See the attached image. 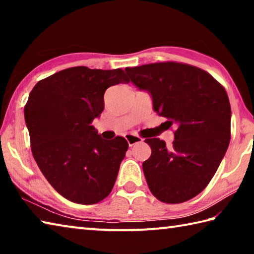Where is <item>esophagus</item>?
Returning a JSON list of instances; mask_svg holds the SVG:
<instances>
[{"label":"esophagus","instance_id":"obj_1","mask_svg":"<svg viewBox=\"0 0 254 254\" xmlns=\"http://www.w3.org/2000/svg\"><path fill=\"white\" fill-rule=\"evenodd\" d=\"M126 139H127V143H128V145H130V147H132V145H134V144H136V143H140V142H142V137H140V136H137V135H135V134H127L126 135Z\"/></svg>","mask_w":254,"mask_h":254}]
</instances>
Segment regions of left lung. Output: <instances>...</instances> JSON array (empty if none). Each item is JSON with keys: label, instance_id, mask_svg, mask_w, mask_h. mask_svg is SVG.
<instances>
[{"label": "left lung", "instance_id": "left-lung-1", "mask_svg": "<svg viewBox=\"0 0 254 254\" xmlns=\"http://www.w3.org/2000/svg\"><path fill=\"white\" fill-rule=\"evenodd\" d=\"M137 88L152 97L153 110L175 126L168 148L145 139L151 156L142 163L150 191L167 204L194 198L214 177L231 139V105L225 88L198 67L166 62L126 68Z\"/></svg>", "mask_w": 254, "mask_h": 254}]
</instances>
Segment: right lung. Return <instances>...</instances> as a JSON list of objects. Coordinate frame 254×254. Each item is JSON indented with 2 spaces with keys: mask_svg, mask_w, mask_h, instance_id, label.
Segmentation results:
<instances>
[{
  "mask_svg": "<svg viewBox=\"0 0 254 254\" xmlns=\"http://www.w3.org/2000/svg\"><path fill=\"white\" fill-rule=\"evenodd\" d=\"M122 69L78 66L38 81L24 106L34 160L57 192L92 205L110 195L128 148L122 136L104 140L92 126L104 110V93L127 84Z\"/></svg>",
  "mask_w": 254,
  "mask_h": 254,
  "instance_id": "right-lung-1",
  "label": "right lung"
}]
</instances>
